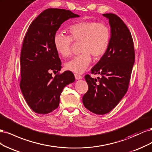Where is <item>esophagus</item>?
Returning <instances> with one entry per match:
<instances>
[{
	"label": "esophagus",
	"instance_id": "esophagus-1",
	"mask_svg": "<svg viewBox=\"0 0 152 152\" xmlns=\"http://www.w3.org/2000/svg\"><path fill=\"white\" fill-rule=\"evenodd\" d=\"M75 76L76 80H81L82 78H83V76H82L79 75H77V74H75Z\"/></svg>",
	"mask_w": 152,
	"mask_h": 152
}]
</instances>
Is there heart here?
<instances>
[{"instance_id": "obj_1", "label": "heart", "mask_w": 152, "mask_h": 152, "mask_svg": "<svg viewBox=\"0 0 152 152\" xmlns=\"http://www.w3.org/2000/svg\"><path fill=\"white\" fill-rule=\"evenodd\" d=\"M69 36L56 33L53 37L56 50L63 57L71 54L72 42H81V54L66 63L68 71L77 74L84 72L91 61V56L99 58L105 54L109 46L110 31L106 24L93 21H81L68 28Z\"/></svg>"}]
</instances>
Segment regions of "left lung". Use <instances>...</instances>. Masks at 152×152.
<instances>
[{
    "mask_svg": "<svg viewBox=\"0 0 152 152\" xmlns=\"http://www.w3.org/2000/svg\"><path fill=\"white\" fill-rule=\"evenodd\" d=\"M111 28L108 49L91 69L101 77L85 76L88 90L83 97V105L93 113H109L126 94L135 53L133 38L122 19L114 14H104Z\"/></svg>",
    "mask_w": 152,
    "mask_h": 152,
    "instance_id": "1",
    "label": "left lung"
}]
</instances>
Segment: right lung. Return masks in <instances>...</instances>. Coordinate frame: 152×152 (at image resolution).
Returning <instances> with one entry per match:
<instances>
[{
	"label": "right lung",
	"instance_id": "1",
	"mask_svg": "<svg viewBox=\"0 0 152 152\" xmlns=\"http://www.w3.org/2000/svg\"><path fill=\"white\" fill-rule=\"evenodd\" d=\"M78 17L66 9H47L31 23L24 38L20 88L29 107L37 114H47L56 109L64 88L75 81L69 71L53 77L51 72H58L62 67L53 37L64 22Z\"/></svg>",
	"mask_w": 152,
	"mask_h": 152
}]
</instances>
